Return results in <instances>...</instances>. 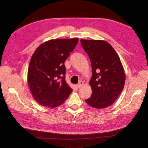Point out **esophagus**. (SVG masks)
<instances>
[{"instance_id": "34e87169", "label": "esophagus", "mask_w": 148, "mask_h": 148, "mask_svg": "<svg viewBox=\"0 0 148 148\" xmlns=\"http://www.w3.org/2000/svg\"><path fill=\"white\" fill-rule=\"evenodd\" d=\"M83 84H84V82H82V81H80L78 83V84H77V86H78V88H82L83 86Z\"/></svg>"}]
</instances>
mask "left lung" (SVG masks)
Listing matches in <instances>:
<instances>
[{
	"label": "left lung",
	"mask_w": 148,
	"mask_h": 148,
	"mask_svg": "<svg viewBox=\"0 0 148 148\" xmlns=\"http://www.w3.org/2000/svg\"><path fill=\"white\" fill-rule=\"evenodd\" d=\"M91 62L92 88L86 103L96 109L111 106L124 88L125 74L117 53L109 43L102 40H80Z\"/></svg>",
	"instance_id": "left-lung-1"
}]
</instances>
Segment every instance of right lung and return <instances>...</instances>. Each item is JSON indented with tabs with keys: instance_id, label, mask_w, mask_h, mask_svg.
Instances as JSON below:
<instances>
[{
	"instance_id": "add662e5",
	"label": "right lung",
	"mask_w": 148,
	"mask_h": 148,
	"mask_svg": "<svg viewBox=\"0 0 148 148\" xmlns=\"http://www.w3.org/2000/svg\"><path fill=\"white\" fill-rule=\"evenodd\" d=\"M78 40L51 39L36 49L28 67V83L39 104L56 107L63 104L72 92L65 81L64 63Z\"/></svg>"
}]
</instances>
